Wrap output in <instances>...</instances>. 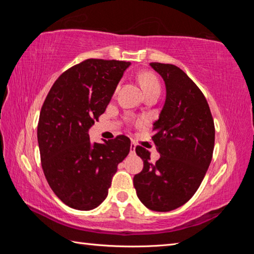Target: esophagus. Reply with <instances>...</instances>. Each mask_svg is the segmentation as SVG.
Masks as SVG:
<instances>
[{
  "label": "esophagus",
  "instance_id": "34e87169",
  "mask_svg": "<svg viewBox=\"0 0 254 254\" xmlns=\"http://www.w3.org/2000/svg\"><path fill=\"white\" fill-rule=\"evenodd\" d=\"M135 148H136V144H135L134 142H132L131 145H130V153H131V154H134Z\"/></svg>",
  "mask_w": 254,
  "mask_h": 254
}]
</instances>
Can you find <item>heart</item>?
<instances>
[{
    "label": "heart",
    "mask_w": 254,
    "mask_h": 254,
    "mask_svg": "<svg viewBox=\"0 0 254 254\" xmlns=\"http://www.w3.org/2000/svg\"><path fill=\"white\" fill-rule=\"evenodd\" d=\"M139 80L145 94L156 91V89L160 91V84H159L157 77L150 74V72H142V74L139 76Z\"/></svg>",
    "instance_id": "b5f03b06"
}]
</instances>
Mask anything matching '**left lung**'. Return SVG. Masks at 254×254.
Instances as JSON below:
<instances>
[{"mask_svg": "<svg viewBox=\"0 0 254 254\" xmlns=\"http://www.w3.org/2000/svg\"><path fill=\"white\" fill-rule=\"evenodd\" d=\"M150 66L166 86L165 104L152 128L160 158L153 165L148 150L136 147L143 169L133 185L145 207L170 212L187 203L203 182L212 161L215 127L207 101L186 72L171 64Z\"/></svg>", "mask_w": 254, "mask_h": 254, "instance_id": "obj_1", "label": "left lung"}]
</instances>
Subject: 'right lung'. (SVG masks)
I'll list each match as a JSON object with an SVG mask.
<instances>
[{
    "instance_id": "1",
    "label": "right lung",
    "mask_w": 254,
    "mask_h": 254,
    "mask_svg": "<svg viewBox=\"0 0 254 254\" xmlns=\"http://www.w3.org/2000/svg\"><path fill=\"white\" fill-rule=\"evenodd\" d=\"M130 65L85 60L55 81L42 105L37 132L42 169L53 191L71 208L100 206L118 165L130 151L127 136L92 143L88 134Z\"/></svg>"
}]
</instances>
